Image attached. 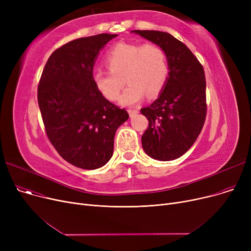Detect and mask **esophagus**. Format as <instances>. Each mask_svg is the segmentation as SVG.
Returning <instances> with one entry per match:
<instances>
[{
  "mask_svg": "<svg viewBox=\"0 0 251 251\" xmlns=\"http://www.w3.org/2000/svg\"><path fill=\"white\" fill-rule=\"evenodd\" d=\"M128 113H129V116H130V117H133V116H135L136 114H138V110L129 109V110H128Z\"/></svg>",
  "mask_w": 251,
  "mask_h": 251,
  "instance_id": "1",
  "label": "esophagus"
}]
</instances>
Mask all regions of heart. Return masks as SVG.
Segmentation results:
<instances>
[{
    "label": "heart",
    "mask_w": 251,
    "mask_h": 251,
    "mask_svg": "<svg viewBox=\"0 0 251 251\" xmlns=\"http://www.w3.org/2000/svg\"><path fill=\"white\" fill-rule=\"evenodd\" d=\"M109 71H96L94 81L100 95L108 100H118L125 85L129 84L120 98L122 105H133L148 95L154 98L166 86L170 65L166 50L153 43H119L105 55Z\"/></svg>",
    "instance_id": "heart-1"
}]
</instances>
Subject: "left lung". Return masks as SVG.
<instances>
[{
	"mask_svg": "<svg viewBox=\"0 0 251 251\" xmlns=\"http://www.w3.org/2000/svg\"><path fill=\"white\" fill-rule=\"evenodd\" d=\"M162 47L168 55L170 75L162 94L141 114L149 120L142 148L151 157L172 161L185 153L199 137L206 116L205 75L192 51L168 32L133 30Z\"/></svg>",
	"mask_w": 251,
	"mask_h": 251,
	"instance_id": "1",
	"label": "left lung"
}]
</instances>
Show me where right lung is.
Listing matches in <instances>:
<instances>
[{"instance_id": "obj_1", "label": "right lung", "mask_w": 251, "mask_h": 251, "mask_svg": "<svg viewBox=\"0 0 251 251\" xmlns=\"http://www.w3.org/2000/svg\"><path fill=\"white\" fill-rule=\"evenodd\" d=\"M116 36L100 33L60 47L50 56L37 86L50 142L65 161L85 170L109 162L116 130L129 118L125 109L100 95L92 74L100 50Z\"/></svg>"}]
</instances>
